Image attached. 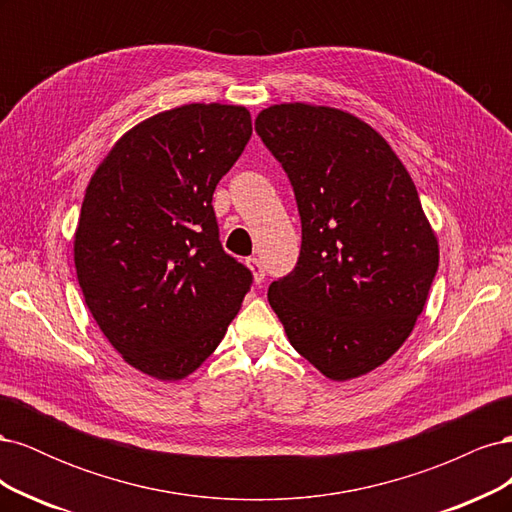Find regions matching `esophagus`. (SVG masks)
Masks as SVG:
<instances>
[{"mask_svg": "<svg viewBox=\"0 0 512 512\" xmlns=\"http://www.w3.org/2000/svg\"><path fill=\"white\" fill-rule=\"evenodd\" d=\"M247 267H250V271L254 275V282L262 284V280H265V269H262V262L258 258H247Z\"/></svg>", "mask_w": 512, "mask_h": 512, "instance_id": "esophagus-1", "label": "esophagus"}]
</instances>
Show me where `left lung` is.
<instances>
[{"label": "left lung", "mask_w": 512, "mask_h": 512, "mask_svg": "<svg viewBox=\"0 0 512 512\" xmlns=\"http://www.w3.org/2000/svg\"><path fill=\"white\" fill-rule=\"evenodd\" d=\"M256 132L292 183L303 235L269 305L320 374L365 376L410 337L438 271L416 185L369 123L333 106L273 104Z\"/></svg>", "instance_id": "obj_1"}]
</instances>
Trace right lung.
<instances>
[{"label":"right lung","mask_w":512,"mask_h":512,"mask_svg":"<svg viewBox=\"0 0 512 512\" xmlns=\"http://www.w3.org/2000/svg\"><path fill=\"white\" fill-rule=\"evenodd\" d=\"M250 136L245 106L183 104L136 123L87 183L74 232L79 286L123 361L156 380L203 365L250 290L211 205Z\"/></svg>","instance_id":"1"}]
</instances>
